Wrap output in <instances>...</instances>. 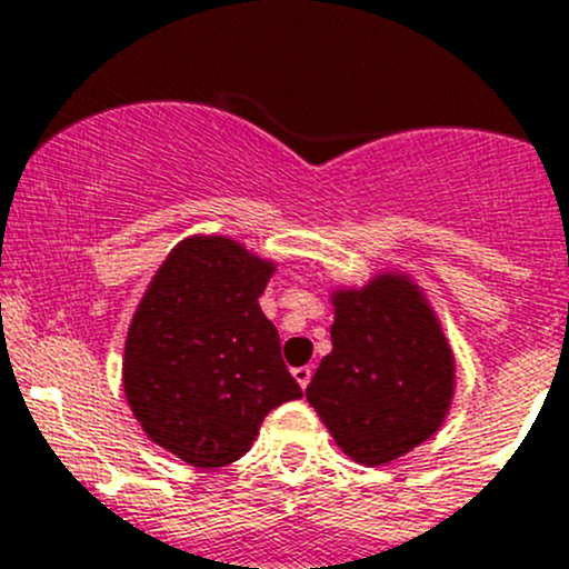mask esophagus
<instances>
[{
    "label": "esophagus",
    "instance_id": "1",
    "mask_svg": "<svg viewBox=\"0 0 569 569\" xmlns=\"http://www.w3.org/2000/svg\"><path fill=\"white\" fill-rule=\"evenodd\" d=\"M291 373H295L297 385H300L302 390H306V387H309L311 373H315V370H311V365H302V368H295V370H291Z\"/></svg>",
    "mask_w": 569,
    "mask_h": 569
}]
</instances>
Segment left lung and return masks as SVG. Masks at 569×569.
Wrapping results in <instances>:
<instances>
[{
	"label": "left lung",
	"instance_id": "obj_1",
	"mask_svg": "<svg viewBox=\"0 0 569 569\" xmlns=\"http://www.w3.org/2000/svg\"><path fill=\"white\" fill-rule=\"evenodd\" d=\"M333 350L306 387L345 455L365 466L401 458L446 418L452 350L416 286L381 274L333 295Z\"/></svg>",
	"mask_w": 569,
	"mask_h": 569
}]
</instances>
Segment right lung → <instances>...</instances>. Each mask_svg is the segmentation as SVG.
<instances>
[{
	"label": "right lung",
	"mask_w": 569,
	"mask_h": 569,
	"mask_svg": "<svg viewBox=\"0 0 569 569\" xmlns=\"http://www.w3.org/2000/svg\"><path fill=\"white\" fill-rule=\"evenodd\" d=\"M272 263L230 238H188L153 274L126 339V398L148 438L199 469L249 452L302 396L258 297Z\"/></svg>",
	"instance_id": "right-lung-1"
}]
</instances>
